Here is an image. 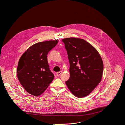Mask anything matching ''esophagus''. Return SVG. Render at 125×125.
Returning a JSON list of instances; mask_svg holds the SVG:
<instances>
[{"label": "esophagus", "mask_w": 125, "mask_h": 125, "mask_svg": "<svg viewBox=\"0 0 125 125\" xmlns=\"http://www.w3.org/2000/svg\"><path fill=\"white\" fill-rule=\"evenodd\" d=\"M62 73V71H60V72H57V73H56V75H57V76H60V75Z\"/></svg>", "instance_id": "1"}]
</instances>
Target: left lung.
Segmentation results:
<instances>
[{
    "label": "left lung",
    "mask_w": 125,
    "mask_h": 125,
    "mask_svg": "<svg viewBox=\"0 0 125 125\" xmlns=\"http://www.w3.org/2000/svg\"><path fill=\"white\" fill-rule=\"evenodd\" d=\"M62 41L70 64V77L65 83L73 95L84 97L101 81L103 60L97 50L83 39L70 38Z\"/></svg>",
    "instance_id": "1"
}]
</instances>
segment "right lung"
<instances>
[{
  "label": "right lung",
  "instance_id": "right-lung-1",
  "mask_svg": "<svg viewBox=\"0 0 125 125\" xmlns=\"http://www.w3.org/2000/svg\"><path fill=\"white\" fill-rule=\"evenodd\" d=\"M58 43L56 40L36 43L20 59L17 68L18 79L24 89L32 95H41L54 79L47 55Z\"/></svg>",
  "mask_w": 125,
  "mask_h": 125
}]
</instances>
